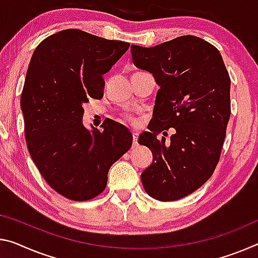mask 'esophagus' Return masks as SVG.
Returning a JSON list of instances; mask_svg holds the SVG:
<instances>
[{"label": "esophagus", "mask_w": 258, "mask_h": 258, "mask_svg": "<svg viewBox=\"0 0 258 258\" xmlns=\"http://www.w3.org/2000/svg\"><path fill=\"white\" fill-rule=\"evenodd\" d=\"M132 134H133V147H136L138 146V132L137 131H133Z\"/></svg>", "instance_id": "esophagus-1"}]
</instances>
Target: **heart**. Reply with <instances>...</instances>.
I'll return each mask as SVG.
<instances>
[{
    "label": "heart",
    "mask_w": 258,
    "mask_h": 258,
    "mask_svg": "<svg viewBox=\"0 0 258 258\" xmlns=\"http://www.w3.org/2000/svg\"><path fill=\"white\" fill-rule=\"evenodd\" d=\"M127 119L131 120V121H133V118L132 117H127Z\"/></svg>",
    "instance_id": "obj_1"
}]
</instances>
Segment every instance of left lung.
I'll use <instances>...</instances> for the list:
<instances>
[{"instance_id":"obj_1","label":"left lung","mask_w":258,"mask_h":258,"mask_svg":"<svg viewBox=\"0 0 258 258\" xmlns=\"http://www.w3.org/2000/svg\"><path fill=\"white\" fill-rule=\"evenodd\" d=\"M133 63L159 86L148 125L139 144L154 161L142 172L147 194L175 201L199 189L218 164L231 116V79L217 48L194 35L158 46L132 44ZM172 127L170 140L157 134Z\"/></svg>"}]
</instances>
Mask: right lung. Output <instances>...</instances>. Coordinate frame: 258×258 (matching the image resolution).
<instances>
[{
    "mask_svg": "<svg viewBox=\"0 0 258 258\" xmlns=\"http://www.w3.org/2000/svg\"><path fill=\"white\" fill-rule=\"evenodd\" d=\"M128 42L64 30L40 42L20 96L28 151L44 180L73 201H87L107 187L108 172L133 137L111 119L103 131L83 125L85 103L103 97L105 75Z\"/></svg>",
    "mask_w": 258,
    "mask_h": 258,
    "instance_id": "obj_1",
    "label": "right lung"
}]
</instances>
